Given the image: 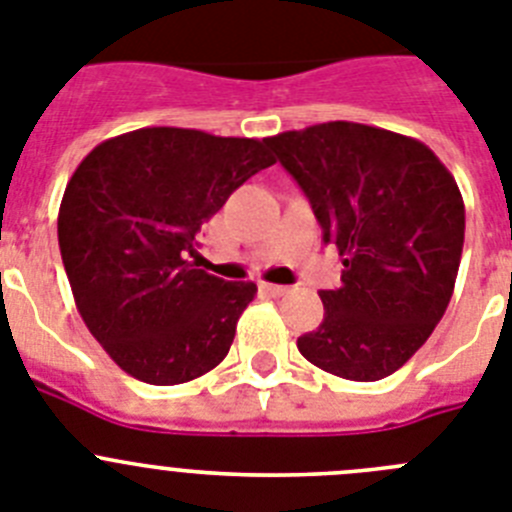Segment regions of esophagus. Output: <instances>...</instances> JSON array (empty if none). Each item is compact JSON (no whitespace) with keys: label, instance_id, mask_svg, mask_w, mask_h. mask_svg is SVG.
Listing matches in <instances>:
<instances>
[{"label":"esophagus","instance_id":"1","mask_svg":"<svg viewBox=\"0 0 512 512\" xmlns=\"http://www.w3.org/2000/svg\"><path fill=\"white\" fill-rule=\"evenodd\" d=\"M260 288L268 293V296H283V293H288L286 286H275V283H262Z\"/></svg>","mask_w":512,"mask_h":512}]
</instances>
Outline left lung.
<instances>
[{
	"instance_id": "1",
	"label": "left lung",
	"mask_w": 512,
	"mask_h": 512,
	"mask_svg": "<svg viewBox=\"0 0 512 512\" xmlns=\"http://www.w3.org/2000/svg\"><path fill=\"white\" fill-rule=\"evenodd\" d=\"M299 182L342 286L322 291L324 319L299 337L306 361L348 381L391 376L446 314L464 250V198L422 141L350 121L265 139Z\"/></svg>"
}]
</instances>
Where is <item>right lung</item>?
<instances>
[{
    "instance_id": "1",
    "label": "right lung",
    "mask_w": 512,
    "mask_h": 512,
    "mask_svg": "<svg viewBox=\"0 0 512 512\" xmlns=\"http://www.w3.org/2000/svg\"><path fill=\"white\" fill-rule=\"evenodd\" d=\"M275 164L260 139L139 128L102 141L71 175L59 247L87 330L128 376L193 381L229 353L255 283L198 268V231Z\"/></svg>"
}]
</instances>
